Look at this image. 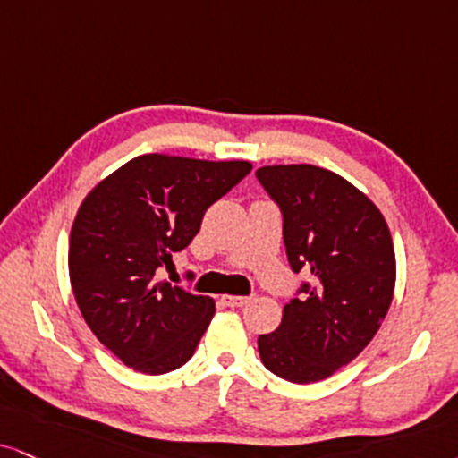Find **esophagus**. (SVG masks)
Segmentation results:
<instances>
[{"instance_id": "esophagus-1", "label": "esophagus", "mask_w": 458, "mask_h": 458, "mask_svg": "<svg viewBox=\"0 0 458 458\" xmlns=\"http://www.w3.org/2000/svg\"><path fill=\"white\" fill-rule=\"evenodd\" d=\"M250 301V297H242V295H223V303L229 308H242Z\"/></svg>"}]
</instances>
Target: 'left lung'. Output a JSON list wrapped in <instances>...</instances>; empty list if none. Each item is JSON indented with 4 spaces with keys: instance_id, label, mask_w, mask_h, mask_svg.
Returning <instances> with one entry per match:
<instances>
[{
    "instance_id": "1",
    "label": "left lung",
    "mask_w": 458,
    "mask_h": 458,
    "mask_svg": "<svg viewBox=\"0 0 458 458\" xmlns=\"http://www.w3.org/2000/svg\"><path fill=\"white\" fill-rule=\"evenodd\" d=\"M257 178L280 208L291 269L310 276L278 329L259 335V354L295 385L325 380L359 357L391 308V231L374 203L329 169L269 165Z\"/></svg>"
}]
</instances>
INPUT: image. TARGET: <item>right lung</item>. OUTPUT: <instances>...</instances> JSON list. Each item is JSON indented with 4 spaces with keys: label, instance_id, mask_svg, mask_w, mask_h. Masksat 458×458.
Wrapping results in <instances>:
<instances>
[{
    "label": "right lung",
    "instance_id": "right-lung-1",
    "mask_svg": "<svg viewBox=\"0 0 458 458\" xmlns=\"http://www.w3.org/2000/svg\"><path fill=\"white\" fill-rule=\"evenodd\" d=\"M248 161L142 155L101 180L73 220L70 280L95 337L148 376L193 357L214 299L157 280L201 227L208 208L250 174Z\"/></svg>",
    "mask_w": 458,
    "mask_h": 458
}]
</instances>
